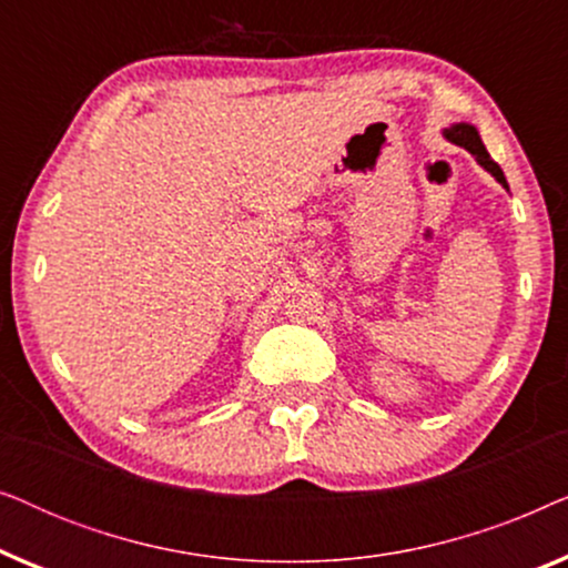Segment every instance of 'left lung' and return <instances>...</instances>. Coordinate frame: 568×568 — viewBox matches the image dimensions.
<instances>
[{
  "label": "left lung",
  "mask_w": 568,
  "mask_h": 568,
  "mask_svg": "<svg viewBox=\"0 0 568 568\" xmlns=\"http://www.w3.org/2000/svg\"><path fill=\"white\" fill-rule=\"evenodd\" d=\"M442 134H445V139L447 142H453V144H457V146H463V150H468L473 158H476V162L480 168L486 170V173H491L496 181H499L504 189L509 191V183H507V178H504V173H501V168L496 165V162L491 160V154L486 152V146H484V142H480V134H478V129L473 126V123H453V126H447L445 131H442Z\"/></svg>",
  "instance_id": "8db88e82"
}]
</instances>
